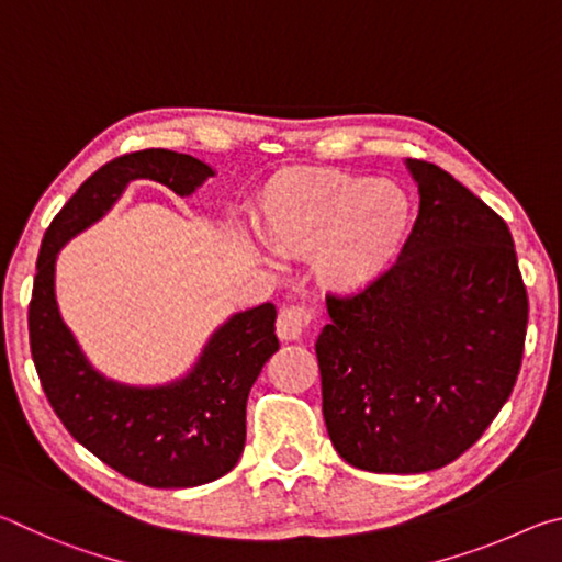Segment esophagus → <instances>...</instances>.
<instances>
[{
  "mask_svg": "<svg viewBox=\"0 0 562 562\" xmlns=\"http://www.w3.org/2000/svg\"><path fill=\"white\" fill-rule=\"evenodd\" d=\"M312 312L302 304H290V307L280 310L278 317V337L284 341H294L304 335V329L310 327Z\"/></svg>",
  "mask_w": 562,
  "mask_h": 562,
  "instance_id": "1",
  "label": "esophagus"
}]
</instances>
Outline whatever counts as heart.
Here are the masks:
<instances>
[{
	"label": "heart",
	"instance_id": "1",
	"mask_svg": "<svg viewBox=\"0 0 562 562\" xmlns=\"http://www.w3.org/2000/svg\"><path fill=\"white\" fill-rule=\"evenodd\" d=\"M406 190L347 170H290L262 188L258 233L280 255H307L327 292H361L394 268L412 233Z\"/></svg>",
	"mask_w": 562,
	"mask_h": 562
}]
</instances>
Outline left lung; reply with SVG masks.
I'll return each instance as SVG.
<instances>
[{
    "mask_svg": "<svg viewBox=\"0 0 562 562\" xmlns=\"http://www.w3.org/2000/svg\"><path fill=\"white\" fill-rule=\"evenodd\" d=\"M418 217L372 288L327 297L322 414L337 453L374 473L441 469L516 386L528 294L503 217L453 176L406 158Z\"/></svg>",
    "mask_w": 562,
    "mask_h": 562,
    "instance_id": "obj_1",
    "label": "left lung"
}]
</instances>
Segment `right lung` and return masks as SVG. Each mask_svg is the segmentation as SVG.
<instances>
[{
    "label": "right lung",
    "mask_w": 562,
    "mask_h": 562,
    "mask_svg": "<svg viewBox=\"0 0 562 562\" xmlns=\"http://www.w3.org/2000/svg\"><path fill=\"white\" fill-rule=\"evenodd\" d=\"M215 170L188 154L148 148L101 166L44 233L30 302L36 374L76 441L131 481L150 488H193L235 469L245 449L247 394L280 349L272 302L235 312L205 341L190 372L168 384L109 379L83 355L56 302L61 247L99 223L131 180H156L188 198Z\"/></svg>",
    "instance_id": "right-lung-1"
}]
</instances>
